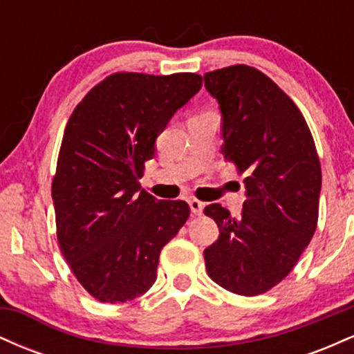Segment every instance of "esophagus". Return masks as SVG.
<instances>
[{
    "label": "esophagus",
    "instance_id": "1",
    "mask_svg": "<svg viewBox=\"0 0 354 354\" xmlns=\"http://www.w3.org/2000/svg\"><path fill=\"white\" fill-rule=\"evenodd\" d=\"M189 208H191V213L196 214V216H200L203 213V209H205V203H201L200 200H196V198H189Z\"/></svg>",
    "mask_w": 354,
    "mask_h": 354
}]
</instances>
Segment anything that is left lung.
<instances>
[{"mask_svg":"<svg viewBox=\"0 0 354 354\" xmlns=\"http://www.w3.org/2000/svg\"><path fill=\"white\" fill-rule=\"evenodd\" d=\"M205 86L221 109L223 156L246 188L238 218L218 203L205 208L219 228L206 271L231 293L261 295L290 274L315 234L319 158L301 111L265 73L234 64L206 73Z\"/></svg>","mask_w":354,"mask_h":354,"instance_id":"left-lung-1","label":"left lung"}]
</instances>
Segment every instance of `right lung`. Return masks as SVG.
I'll return each instance as SVG.
<instances>
[{
	"mask_svg": "<svg viewBox=\"0 0 354 354\" xmlns=\"http://www.w3.org/2000/svg\"><path fill=\"white\" fill-rule=\"evenodd\" d=\"M201 84L194 73H115L68 120L51 186L56 234L73 274L101 303L145 295L189 216L188 203L156 200L140 178L156 138Z\"/></svg>",
	"mask_w": 354,
	"mask_h": 354,
	"instance_id": "right-lung-1",
	"label": "right lung"
}]
</instances>
